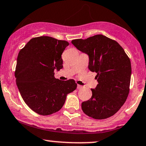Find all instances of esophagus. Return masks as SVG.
I'll use <instances>...</instances> for the list:
<instances>
[{"instance_id": "34e87169", "label": "esophagus", "mask_w": 146, "mask_h": 146, "mask_svg": "<svg viewBox=\"0 0 146 146\" xmlns=\"http://www.w3.org/2000/svg\"><path fill=\"white\" fill-rule=\"evenodd\" d=\"M83 88V86H80V85H78V86H77V88L78 89H81V88Z\"/></svg>"}]
</instances>
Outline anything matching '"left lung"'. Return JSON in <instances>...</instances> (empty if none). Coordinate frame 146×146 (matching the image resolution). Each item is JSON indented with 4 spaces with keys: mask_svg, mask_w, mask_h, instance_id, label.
<instances>
[{
    "mask_svg": "<svg viewBox=\"0 0 146 146\" xmlns=\"http://www.w3.org/2000/svg\"><path fill=\"white\" fill-rule=\"evenodd\" d=\"M72 44L88 56V68L97 73L92 97L82 103L87 115L102 120L112 116L125 103L129 92L131 64L117 42L102 35L73 40Z\"/></svg>",
    "mask_w": 146,
    "mask_h": 146,
    "instance_id": "8db88e82",
    "label": "left lung"
}]
</instances>
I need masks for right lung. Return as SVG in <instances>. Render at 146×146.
Listing matches in <instances>:
<instances>
[{"mask_svg": "<svg viewBox=\"0 0 146 146\" xmlns=\"http://www.w3.org/2000/svg\"><path fill=\"white\" fill-rule=\"evenodd\" d=\"M68 45L66 41L41 36L31 38L19 52L15 72L17 86L26 104L40 115L58 111L67 94L76 89L73 80L54 78V70L63 68L61 55Z\"/></svg>", "mask_w": 146, "mask_h": 146, "instance_id": "obj_1", "label": "right lung"}]
</instances>
